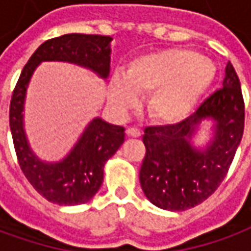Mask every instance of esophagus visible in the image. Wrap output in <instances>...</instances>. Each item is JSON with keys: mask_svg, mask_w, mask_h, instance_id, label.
<instances>
[{"mask_svg": "<svg viewBox=\"0 0 251 251\" xmlns=\"http://www.w3.org/2000/svg\"><path fill=\"white\" fill-rule=\"evenodd\" d=\"M126 134L129 137H140L141 136V130L136 126H130V127L126 129Z\"/></svg>", "mask_w": 251, "mask_h": 251, "instance_id": "obj_1", "label": "esophagus"}]
</instances>
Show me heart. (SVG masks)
Masks as SVG:
<instances>
[{
    "mask_svg": "<svg viewBox=\"0 0 251 251\" xmlns=\"http://www.w3.org/2000/svg\"><path fill=\"white\" fill-rule=\"evenodd\" d=\"M215 76L210 59L191 50H164L142 55L127 66L125 77L111 80L110 97L121 110L134 107L148 94V113L161 124L179 122L191 113Z\"/></svg>",
    "mask_w": 251,
    "mask_h": 251,
    "instance_id": "heart-1",
    "label": "heart"
}]
</instances>
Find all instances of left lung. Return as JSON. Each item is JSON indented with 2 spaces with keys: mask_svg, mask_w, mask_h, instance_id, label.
Segmentation results:
<instances>
[{
  "mask_svg": "<svg viewBox=\"0 0 251 251\" xmlns=\"http://www.w3.org/2000/svg\"><path fill=\"white\" fill-rule=\"evenodd\" d=\"M205 118L217 121L216 136L205 151H196L188 140ZM245 127L241 82L230 62L223 87L211 94L194 114L179 124L149 126L142 141L145 157L140 169L142 191L153 204L184 211L203 203L226 177Z\"/></svg>",
  "mask_w": 251,
  "mask_h": 251,
  "instance_id": "obj_1",
  "label": "left lung"
}]
</instances>
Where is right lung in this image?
I'll return each instance as SVG.
<instances>
[{"label": "right lung", "mask_w": 251, "mask_h": 251, "mask_svg": "<svg viewBox=\"0 0 251 251\" xmlns=\"http://www.w3.org/2000/svg\"><path fill=\"white\" fill-rule=\"evenodd\" d=\"M110 36L70 33L44 41L25 64L10 99L9 125L17 161L32 187L48 201L60 205L83 204L98 192L104 163L125 141V129L100 118L88 125L63 161L41 163L28 147L23 129V109L28 83L44 60H63L91 68L102 77L110 72Z\"/></svg>", "instance_id": "right-lung-1"}]
</instances>
